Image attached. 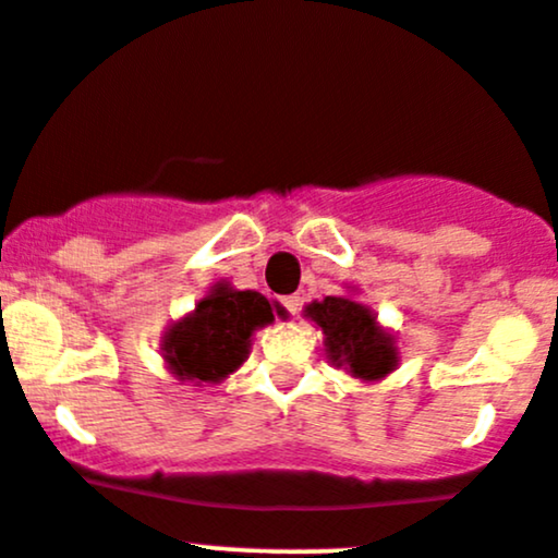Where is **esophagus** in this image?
<instances>
[{
	"label": "esophagus",
	"instance_id": "esophagus-1",
	"mask_svg": "<svg viewBox=\"0 0 558 558\" xmlns=\"http://www.w3.org/2000/svg\"><path fill=\"white\" fill-rule=\"evenodd\" d=\"M283 307L289 310L291 315H299V307H302V299H299V294H289V296H283Z\"/></svg>",
	"mask_w": 558,
	"mask_h": 558
}]
</instances>
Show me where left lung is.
<instances>
[{
	"label": "left lung",
	"mask_w": 558,
	"mask_h": 558,
	"mask_svg": "<svg viewBox=\"0 0 558 558\" xmlns=\"http://www.w3.org/2000/svg\"><path fill=\"white\" fill-rule=\"evenodd\" d=\"M304 318L324 331L328 363L344 368L350 377L361 383H379L398 368L401 355H398L396 333L379 326L377 313L357 302L353 294L326 296L320 302L315 299L304 304Z\"/></svg>",
	"instance_id": "1"
}]
</instances>
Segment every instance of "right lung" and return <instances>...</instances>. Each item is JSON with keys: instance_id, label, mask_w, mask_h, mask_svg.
Instances as JSON below:
<instances>
[{"instance_id": "1", "label": "right lung", "mask_w": 558, "mask_h": 558, "mask_svg": "<svg viewBox=\"0 0 558 558\" xmlns=\"http://www.w3.org/2000/svg\"><path fill=\"white\" fill-rule=\"evenodd\" d=\"M286 318V307L259 291H240L230 280H216L195 310L173 320L160 337L166 368L181 385H219L248 361L259 328Z\"/></svg>"}]
</instances>
